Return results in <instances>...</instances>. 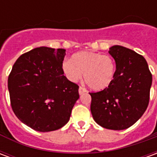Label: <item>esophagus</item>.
Listing matches in <instances>:
<instances>
[{"label":"esophagus","instance_id":"1","mask_svg":"<svg viewBox=\"0 0 157 157\" xmlns=\"http://www.w3.org/2000/svg\"><path fill=\"white\" fill-rule=\"evenodd\" d=\"M86 92V88L82 87V86H80V87H79V94H80V95H82V94H83V93Z\"/></svg>","mask_w":157,"mask_h":157}]
</instances>
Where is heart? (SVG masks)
<instances>
[{
  "label": "heart",
  "instance_id": "1",
  "mask_svg": "<svg viewBox=\"0 0 157 157\" xmlns=\"http://www.w3.org/2000/svg\"><path fill=\"white\" fill-rule=\"evenodd\" d=\"M62 69L65 76L73 82L82 78L83 73L86 85L95 91L108 88L116 74L115 60L112 56L92 51L76 53L71 60L63 62Z\"/></svg>",
  "mask_w": 157,
  "mask_h": 157
}]
</instances>
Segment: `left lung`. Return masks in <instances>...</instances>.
<instances>
[{"mask_svg":"<svg viewBox=\"0 0 157 157\" xmlns=\"http://www.w3.org/2000/svg\"><path fill=\"white\" fill-rule=\"evenodd\" d=\"M116 63L114 80L108 88L89 92L91 112L103 128L121 130L130 127L147 109L152 75L142 55L120 45L109 48Z\"/></svg>","mask_w":157,"mask_h":157,"instance_id":"left-lung-1","label":"left lung"}]
</instances>
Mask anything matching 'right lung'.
I'll list each match as a JSON object with an SVG mask.
<instances>
[{
  "label": "right lung",
  "instance_id": "add662e5",
  "mask_svg": "<svg viewBox=\"0 0 157 157\" xmlns=\"http://www.w3.org/2000/svg\"><path fill=\"white\" fill-rule=\"evenodd\" d=\"M64 48L39 47L19 57L8 76L11 106L19 120L39 132L62 128L79 98V86L64 75Z\"/></svg>",
  "mask_w": 157,
  "mask_h": 157
}]
</instances>
